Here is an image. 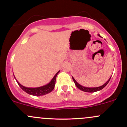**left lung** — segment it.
<instances>
[{"label":"left lung","instance_id":"obj_1","mask_svg":"<svg viewBox=\"0 0 127 127\" xmlns=\"http://www.w3.org/2000/svg\"><path fill=\"white\" fill-rule=\"evenodd\" d=\"M98 35L99 37H101V35H99V34H98ZM72 77L73 80H74V83H75V86L79 88V89H80V90L83 91V92H88V93H93V92H98V91L101 90H102L103 88H104L107 85V84L109 83V82L111 77L109 78V80H107V81L104 84H103V85H101V86H100V87H84V86H82V85H80V84H79V83H78L75 80V79H74L72 76Z\"/></svg>","mask_w":127,"mask_h":127}]
</instances>
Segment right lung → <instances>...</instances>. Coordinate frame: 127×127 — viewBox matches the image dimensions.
<instances>
[{
  "mask_svg": "<svg viewBox=\"0 0 127 127\" xmlns=\"http://www.w3.org/2000/svg\"><path fill=\"white\" fill-rule=\"evenodd\" d=\"M60 72V71L57 72V73L55 75V76L53 77V79L51 80V81L49 83H48L46 85H43V86L39 87H35V88H30V87H24L23 85H22L21 84H20L18 81L16 79L15 77V79H16V82H17L19 86L21 87V89L23 90L26 93H28L29 95L33 96H42L45 95H47L48 93H50L55 88V82H56V78L58 74ZM14 75V74H13Z\"/></svg>",
  "mask_w": 127,
  "mask_h": 127,
  "instance_id": "obj_1",
  "label": "right lung"
}]
</instances>
